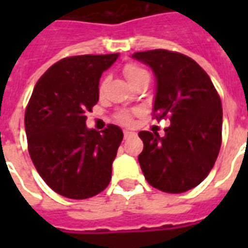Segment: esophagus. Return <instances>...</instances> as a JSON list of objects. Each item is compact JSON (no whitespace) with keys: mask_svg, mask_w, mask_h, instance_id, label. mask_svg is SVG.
Segmentation results:
<instances>
[{"mask_svg":"<svg viewBox=\"0 0 248 248\" xmlns=\"http://www.w3.org/2000/svg\"><path fill=\"white\" fill-rule=\"evenodd\" d=\"M134 135H135V133H133V131H129V130H124V140H129V138L134 137Z\"/></svg>","mask_w":248,"mask_h":248,"instance_id":"esophagus-1","label":"esophagus"}]
</instances>
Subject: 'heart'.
Here are the masks:
<instances>
[{"label":"heart","instance_id":"obj_1","mask_svg":"<svg viewBox=\"0 0 248 248\" xmlns=\"http://www.w3.org/2000/svg\"><path fill=\"white\" fill-rule=\"evenodd\" d=\"M124 73L129 82L135 81V79H138L140 77L147 76V71L143 70V69L140 67V66L134 65V63H129V65L124 66ZM103 87H105V81L101 82V85H99V90H101V92L103 90ZM117 119H118L121 124H129L130 121H131V119H130V115L126 113V111L119 113L118 115H117Z\"/></svg>","mask_w":248,"mask_h":248}]
</instances>
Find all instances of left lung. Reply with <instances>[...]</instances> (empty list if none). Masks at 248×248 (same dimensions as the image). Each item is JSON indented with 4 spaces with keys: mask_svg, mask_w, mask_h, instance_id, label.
<instances>
[{
    "mask_svg": "<svg viewBox=\"0 0 248 248\" xmlns=\"http://www.w3.org/2000/svg\"><path fill=\"white\" fill-rule=\"evenodd\" d=\"M133 58L154 71L153 114L169 118L165 137L140 131L138 155L146 181L158 190L179 194L191 190L211 171L222 143V102L213 82L190 57L163 49L138 51Z\"/></svg>",
    "mask_w": 248,
    "mask_h": 248,
    "instance_id": "8db88e82",
    "label": "left lung"
}]
</instances>
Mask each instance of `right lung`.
<instances>
[{
    "label": "right lung",
    "mask_w": 248,
    "mask_h": 248,
    "mask_svg": "<svg viewBox=\"0 0 248 248\" xmlns=\"http://www.w3.org/2000/svg\"><path fill=\"white\" fill-rule=\"evenodd\" d=\"M115 54L74 56L47 69L35 83L25 111L31 161L46 185L70 199L103 191L124 133L108 124L102 134L86 127V111L99 99V78Z\"/></svg>",
    "instance_id": "add662e5"
}]
</instances>
